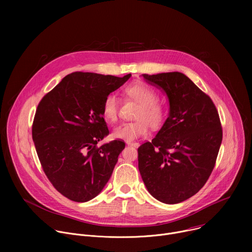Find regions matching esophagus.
I'll use <instances>...</instances> for the list:
<instances>
[{
    "instance_id": "34e87169",
    "label": "esophagus",
    "mask_w": 252,
    "mask_h": 252,
    "mask_svg": "<svg viewBox=\"0 0 252 252\" xmlns=\"http://www.w3.org/2000/svg\"><path fill=\"white\" fill-rule=\"evenodd\" d=\"M126 145L128 147H133V148H137L139 146L138 142H135V141H126Z\"/></svg>"
}]
</instances>
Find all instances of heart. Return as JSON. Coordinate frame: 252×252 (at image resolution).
I'll list each match as a JSON object with an SVG mask.
<instances>
[{
	"label": "heart",
	"instance_id": "b5f03b06",
	"mask_svg": "<svg viewBox=\"0 0 252 252\" xmlns=\"http://www.w3.org/2000/svg\"><path fill=\"white\" fill-rule=\"evenodd\" d=\"M125 94L138 102L132 122H126L117 126L113 130L115 138L126 141L134 140L148 132L149 125L153 128L162 126L166 116V105L158 99V93L155 89L142 82H134L125 89ZM120 100L115 94H107L102 102L101 112L104 119L109 122H116L119 117Z\"/></svg>",
	"mask_w": 252,
	"mask_h": 252
}]
</instances>
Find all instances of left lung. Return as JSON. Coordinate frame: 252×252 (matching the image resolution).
<instances>
[{"instance_id":"obj_1","label":"left lung","mask_w":252,"mask_h":252,"mask_svg":"<svg viewBox=\"0 0 252 252\" xmlns=\"http://www.w3.org/2000/svg\"><path fill=\"white\" fill-rule=\"evenodd\" d=\"M166 94L169 115L152 141L137 149L138 170L149 192L175 204L205 185L222 140L219 112L211 98L186 75H142Z\"/></svg>"}]
</instances>
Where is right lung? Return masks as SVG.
<instances>
[{"instance_id": "obj_1", "label": "right lung", "mask_w": 252, "mask_h": 252, "mask_svg": "<svg viewBox=\"0 0 252 252\" xmlns=\"http://www.w3.org/2000/svg\"><path fill=\"white\" fill-rule=\"evenodd\" d=\"M130 76L76 71L39 102L32 126L35 151L49 181L66 198L89 201L109 182L126 143L116 139L96 146L110 133L101 106Z\"/></svg>"}]
</instances>
